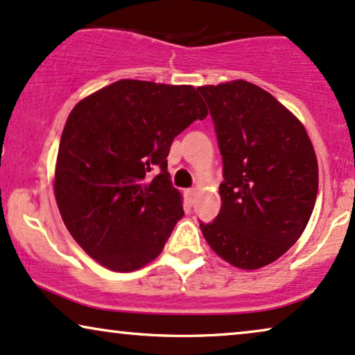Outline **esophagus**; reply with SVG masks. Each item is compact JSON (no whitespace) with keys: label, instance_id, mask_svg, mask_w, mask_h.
Wrapping results in <instances>:
<instances>
[{"label":"esophagus","instance_id":"esophagus-1","mask_svg":"<svg viewBox=\"0 0 355 355\" xmlns=\"http://www.w3.org/2000/svg\"><path fill=\"white\" fill-rule=\"evenodd\" d=\"M195 195H196L195 188H190V190H185V196H187L188 203H190V205H193V200H195Z\"/></svg>","mask_w":355,"mask_h":355}]
</instances>
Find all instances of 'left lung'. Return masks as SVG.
Returning a JSON list of instances; mask_svg holds the SVG:
<instances>
[{"mask_svg": "<svg viewBox=\"0 0 355 355\" xmlns=\"http://www.w3.org/2000/svg\"><path fill=\"white\" fill-rule=\"evenodd\" d=\"M223 157L221 209L200 223L209 248L254 270L284 255L306 227L318 160L303 124L270 93L244 80L198 87Z\"/></svg>", "mask_w": 355, "mask_h": 355, "instance_id": "left-lung-1", "label": "left lung"}]
</instances>
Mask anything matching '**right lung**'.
<instances>
[{
	"label": "right lung",
	"instance_id": "obj_1",
	"mask_svg": "<svg viewBox=\"0 0 355 355\" xmlns=\"http://www.w3.org/2000/svg\"><path fill=\"white\" fill-rule=\"evenodd\" d=\"M208 116L190 85L119 80L71 110L55 165V200L80 248L114 272L162 252L183 216L167 155L175 136Z\"/></svg>",
	"mask_w": 355,
	"mask_h": 355
}]
</instances>
